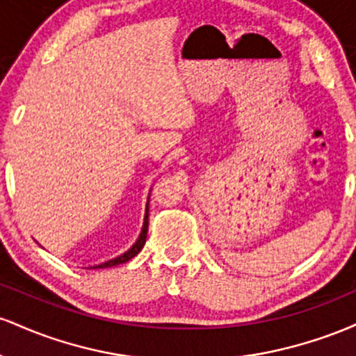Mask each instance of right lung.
Instances as JSON below:
<instances>
[{
  "label": "right lung",
  "mask_w": 356,
  "mask_h": 356,
  "mask_svg": "<svg viewBox=\"0 0 356 356\" xmlns=\"http://www.w3.org/2000/svg\"><path fill=\"white\" fill-rule=\"evenodd\" d=\"M147 231H149V209L145 211L144 227H142V232H140V236H138L137 243L134 244V246L130 248L129 251L125 252V254L118 256V257H115V259H110V261H107V263H104V264H99V266H93V268H112V266H117V264L127 263V261H129V259H132V257H134V256H137L138 252H140V249L144 248V244H145V239H147Z\"/></svg>",
  "instance_id": "obj_1"
}]
</instances>
